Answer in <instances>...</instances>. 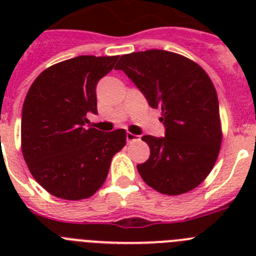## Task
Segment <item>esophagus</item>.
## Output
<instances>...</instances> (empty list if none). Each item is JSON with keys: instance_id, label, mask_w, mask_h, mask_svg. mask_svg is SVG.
Masks as SVG:
<instances>
[{"instance_id": "obj_1", "label": "esophagus", "mask_w": 256, "mask_h": 256, "mask_svg": "<svg viewBox=\"0 0 256 256\" xmlns=\"http://www.w3.org/2000/svg\"><path fill=\"white\" fill-rule=\"evenodd\" d=\"M126 141L130 142H134V141H140V136H137V134H133V133H130V132H128L126 133Z\"/></svg>"}]
</instances>
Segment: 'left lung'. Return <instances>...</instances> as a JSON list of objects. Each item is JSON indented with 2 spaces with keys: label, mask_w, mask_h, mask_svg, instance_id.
I'll use <instances>...</instances> for the list:
<instances>
[{
  "label": "left lung",
  "mask_w": 256,
  "mask_h": 256,
  "mask_svg": "<svg viewBox=\"0 0 256 256\" xmlns=\"http://www.w3.org/2000/svg\"><path fill=\"white\" fill-rule=\"evenodd\" d=\"M123 70L162 112L165 138L144 136L150 158L137 165L144 182L169 196L196 188L218 159L222 133L219 102L212 79L198 62L162 50L123 55Z\"/></svg>",
  "instance_id": "8db88e82"
}]
</instances>
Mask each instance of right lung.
Here are the masks:
<instances>
[{
    "label": "right lung",
    "instance_id": "1",
    "mask_svg": "<svg viewBox=\"0 0 256 256\" xmlns=\"http://www.w3.org/2000/svg\"><path fill=\"white\" fill-rule=\"evenodd\" d=\"M119 56H78L44 69L32 83L22 114V151L29 172L48 194L64 200L94 195L126 132L87 128L97 114L96 86Z\"/></svg>",
    "mask_w": 256,
    "mask_h": 256
}]
</instances>
